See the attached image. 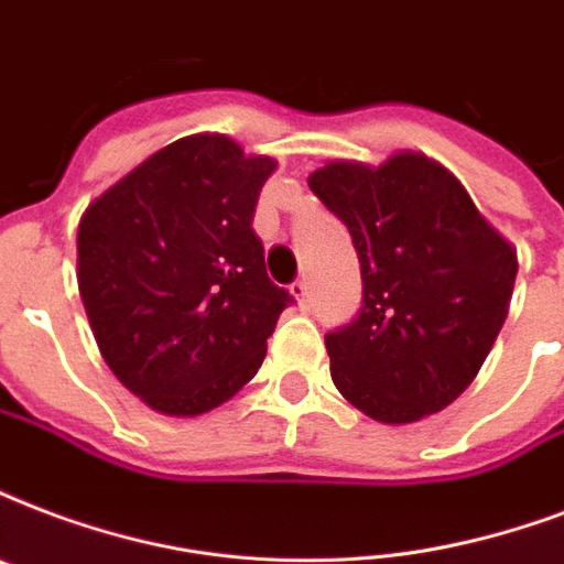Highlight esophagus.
Instances as JSON below:
<instances>
[{
	"label": "esophagus",
	"instance_id": "1",
	"mask_svg": "<svg viewBox=\"0 0 564 564\" xmlns=\"http://www.w3.org/2000/svg\"><path fill=\"white\" fill-rule=\"evenodd\" d=\"M292 295L299 299L301 307H307V304H311V283H307V281H295V283H292Z\"/></svg>",
	"mask_w": 564,
	"mask_h": 564
}]
</instances>
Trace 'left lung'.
Instances as JSON below:
<instances>
[{"instance_id": "left-lung-1", "label": "left lung", "mask_w": 564, "mask_h": 564, "mask_svg": "<svg viewBox=\"0 0 564 564\" xmlns=\"http://www.w3.org/2000/svg\"><path fill=\"white\" fill-rule=\"evenodd\" d=\"M307 186L349 227L364 281L358 319L325 334L337 390L378 423L444 411L509 316L514 248L423 153H393L378 167L337 159Z\"/></svg>"}]
</instances>
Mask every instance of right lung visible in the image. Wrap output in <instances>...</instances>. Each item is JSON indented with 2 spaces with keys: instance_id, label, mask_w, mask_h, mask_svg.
Returning a JSON list of instances; mask_svg holds the SVG:
<instances>
[{
  "instance_id": "obj_1",
  "label": "right lung",
  "mask_w": 564,
  "mask_h": 564,
  "mask_svg": "<svg viewBox=\"0 0 564 564\" xmlns=\"http://www.w3.org/2000/svg\"><path fill=\"white\" fill-rule=\"evenodd\" d=\"M274 167L218 132L186 135L82 215L76 281L94 339L159 414L197 416L236 397L292 304L251 227Z\"/></svg>"
}]
</instances>
